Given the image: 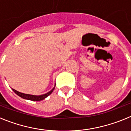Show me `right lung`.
Returning a JSON list of instances; mask_svg holds the SVG:
<instances>
[{
    "label": "right lung",
    "instance_id": "obj_1",
    "mask_svg": "<svg viewBox=\"0 0 131 131\" xmlns=\"http://www.w3.org/2000/svg\"><path fill=\"white\" fill-rule=\"evenodd\" d=\"M55 86H56V83H55ZM55 86H54V87L52 89L51 91H49V92H47V93L44 94H42V95H39V96L32 95V94H28L22 93V92H18V91H16V90L14 89H12V90H13L14 92L17 95L20 96L21 98L25 99V100H31V101H40V100H44L45 98H46L47 96H49L50 94L53 92V91H54V89H55Z\"/></svg>",
    "mask_w": 131,
    "mask_h": 131
}]
</instances>
